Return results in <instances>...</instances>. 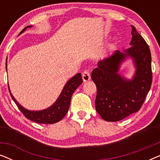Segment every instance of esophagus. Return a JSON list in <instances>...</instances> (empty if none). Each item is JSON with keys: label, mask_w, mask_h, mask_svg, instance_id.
<instances>
[{"label": "esophagus", "mask_w": 160, "mask_h": 160, "mask_svg": "<svg viewBox=\"0 0 160 160\" xmlns=\"http://www.w3.org/2000/svg\"><path fill=\"white\" fill-rule=\"evenodd\" d=\"M90 78L91 76H90V73H89V71H87V70H85V71L82 73L83 81H84V82H88V81L90 79Z\"/></svg>", "instance_id": "obj_1"}]
</instances>
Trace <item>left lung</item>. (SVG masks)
<instances>
[{
	"label": "left lung",
	"mask_w": 160,
	"mask_h": 160,
	"mask_svg": "<svg viewBox=\"0 0 160 160\" xmlns=\"http://www.w3.org/2000/svg\"><path fill=\"white\" fill-rule=\"evenodd\" d=\"M132 28V46L124 51L117 50L109 58L98 62L91 73L97 87L95 108L102 119L117 122L141 109L152 83V56L144 38ZM134 59L137 70L132 81L117 73L119 65L127 56Z\"/></svg>",
	"instance_id": "8db88e82"
}]
</instances>
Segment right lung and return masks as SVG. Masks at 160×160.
<instances>
[{"mask_svg":"<svg viewBox=\"0 0 160 160\" xmlns=\"http://www.w3.org/2000/svg\"><path fill=\"white\" fill-rule=\"evenodd\" d=\"M32 26H27L20 32H23L26 30V28H30ZM82 74L77 73L76 76H74L73 78H71L68 82L66 83L64 88L62 89V92H61L60 97L57 100V101L52 105L49 108L46 109L43 111H28L25 108H23L21 105H19L18 102L15 100V98L13 97L12 94L11 93L9 90L10 95L12 96V98L14 100L15 103L18 107V108L20 110L23 115L27 118V119L33 121L37 123L41 124H54L56 123L61 119H63V117L66 115L69 109L70 102H71V96L74 92V91L77 89V87L81 85L82 83ZM9 88V87H8Z\"/></svg>","mask_w":160,"mask_h":160,"instance_id":"add662e5","label":"right lung"}]
</instances>
